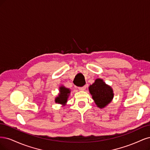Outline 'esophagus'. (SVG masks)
I'll list each match as a JSON object with an SVG mask.
<instances>
[{
  "mask_svg": "<svg viewBox=\"0 0 150 150\" xmlns=\"http://www.w3.org/2000/svg\"><path fill=\"white\" fill-rule=\"evenodd\" d=\"M85 88H86V86H85V85L83 86H81V87H79V89L80 90H81V91L85 90Z\"/></svg>",
  "mask_w": 150,
  "mask_h": 150,
  "instance_id": "obj_1",
  "label": "esophagus"
}]
</instances>
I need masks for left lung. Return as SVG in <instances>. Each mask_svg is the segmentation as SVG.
<instances>
[{"label": "left lung", "instance_id": "obj_1", "mask_svg": "<svg viewBox=\"0 0 150 150\" xmlns=\"http://www.w3.org/2000/svg\"><path fill=\"white\" fill-rule=\"evenodd\" d=\"M89 91L97 107L102 108L112 101L114 93L110 86L106 84L102 79H96L94 83L90 85Z\"/></svg>", "mask_w": 150, "mask_h": 150}]
</instances>
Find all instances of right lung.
<instances>
[{
	"instance_id": "1",
	"label": "right lung",
	"mask_w": 150,
	"mask_h": 150,
	"mask_svg": "<svg viewBox=\"0 0 150 150\" xmlns=\"http://www.w3.org/2000/svg\"><path fill=\"white\" fill-rule=\"evenodd\" d=\"M59 91L60 93L55 98V101L56 103L65 105L67 102V100H68L70 93V90L65 88L64 86H61L59 88Z\"/></svg>"
}]
</instances>
